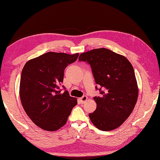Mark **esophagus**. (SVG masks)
Wrapping results in <instances>:
<instances>
[{
	"label": "esophagus",
	"mask_w": 160,
	"mask_h": 160,
	"mask_svg": "<svg viewBox=\"0 0 160 160\" xmlns=\"http://www.w3.org/2000/svg\"><path fill=\"white\" fill-rule=\"evenodd\" d=\"M87 100H88V97H87L86 95H84L82 97V98H80V101H81V103H84Z\"/></svg>",
	"instance_id": "1"
}]
</instances>
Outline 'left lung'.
<instances>
[{
  "instance_id": "8db88e82",
  "label": "left lung",
  "mask_w": 160,
  "mask_h": 160,
  "mask_svg": "<svg viewBox=\"0 0 160 160\" xmlns=\"http://www.w3.org/2000/svg\"><path fill=\"white\" fill-rule=\"evenodd\" d=\"M79 61L89 64L100 96L93 98L97 108L89 116L102 131L119 127L137 102L138 89L133 67L126 57L105 48L81 53Z\"/></svg>"
}]
</instances>
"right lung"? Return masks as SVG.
<instances>
[{
	"mask_svg": "<svg viewBox=\"0 0 160 160\" xmlns=\"http://www.w3.org/2000/svg\"><path fill=\"white\" fill-rule=\"evenodd\" d=\"M79 53L48 52L26 62L20 82L22 107L32 122L47 131H56L66 123L77 104L65 90L61 93L64 71L78 58Z\"/></svg>",
	"mask_w": 160,
	"mask_h": 160,
	"instance_id": "1",
	"label": "right lung"
}]
</instances>
